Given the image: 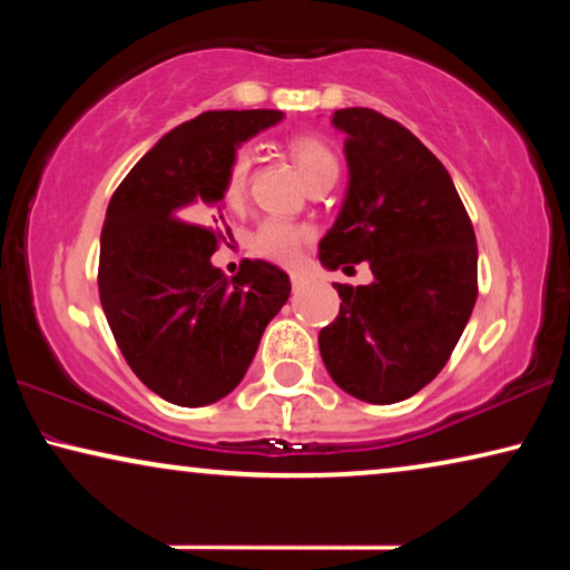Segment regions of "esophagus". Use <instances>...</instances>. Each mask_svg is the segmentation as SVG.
Returning a JSON list of instances; mask_svg holds the SVG:
<instances>
[{
  "label": "esophagus",
  "mask_w": 570,
  "mask_h": 570,
  "mask_svg": "<svg viewBox=\"0 0 570 570\" xmlns=\"http://www.w3.org/2000/svg\"><path fill=\"white\" fill-rule=\"evenodd\" d=\"M291 283H293V287H295V291H298V287H303V285H306V277H303V275H298V272H293V275H291Z\"/></svg>",
  "instance_id": "obj_1"
}]
</instances>
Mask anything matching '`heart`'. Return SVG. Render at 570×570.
<instances>
[{"mask_svg": "<svg viewBox=\"0 0 570 570\" xmlns=\"http://www.w3.org/2000/svg\"><path fill=\"white\" fill-rule=\"evenodd\" d=\"M291 158L306 184L314 181L316 176L326 174V170H337L334 153L316 137H295L291 142ZM248 166L252 163H248L246 153H236L228 163L223 181V205L228 209L244 207L248 189ZM306 240L308 230L301 228V225H293L287 220H264L252 236V252L262 256V259L291 267L298 259Z\"/></svg>", "mask_w": 570, "mask_h": 570, "instance_id": "heart-1", "label": "heart"}]
</instances>
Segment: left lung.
Listing matches in <instances>:
<instances>
[{
	"label": "left lung",
	"instance_id": "left-lung-1",
	"mask_svg": "<svg viewBox=\"0 0 570 570\" xmlns=\"http://www.w3.org/2000/svg\"><path fill=\"white\" fill-rule=\"evenodd\" d=\"M350 184L318 244L326 269L368 262L371 285H334L340 314L318 332L342 392L371 404L417 394L454 353L478 301V240L443 163L400 121L340 108Z\"/></svg>",
	"mask_w": 570,
	"mask_h": 570
}]
</instances>
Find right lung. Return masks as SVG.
<instances>
[{
    "mask_svg": "<svg viewBox=\"0 0 570 570\" xmlns=\"http://www.w3.org/2000/svg\"><path fill=\"white\" fill-rule=\"evenodd\" d=\"M283 111H207L168 131L114 191L100 233L98 293L137 379L178 407H205L240 384L291 279L262 259L236 277L213 267L223 230L209 207L238 145Z\"/></svg>",
    "mask_w": 570,
    "mask_h": 570,
    "instance_id": "add662e5",
    "label": "right lung"
}]
</instances>
